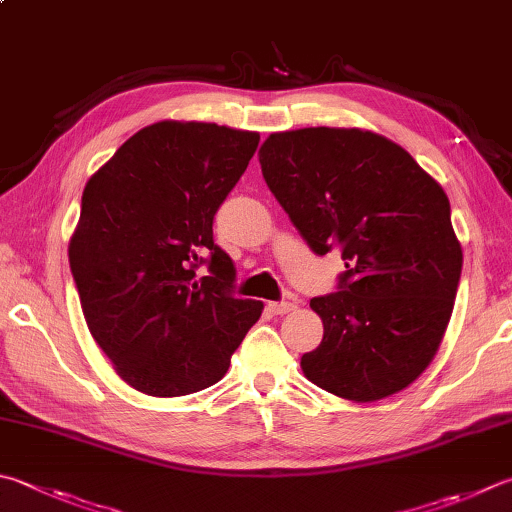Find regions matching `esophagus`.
<instances>
[{"instance_id": "1", "label": "esophagus", "mask_w": 512, "mask_h": 512, "mask_svg": "<svg viewBox=\"0 0 512 512\" xmlns=\"http://www.w3.org/2000/svg\"><path fill=\"white\" fill-rule=\"evenodd\" d=\"M294 303H289V301H272L267 305V310L272 312V314H287V312H292L294 310Z\"/></svg>"}]
</instances>
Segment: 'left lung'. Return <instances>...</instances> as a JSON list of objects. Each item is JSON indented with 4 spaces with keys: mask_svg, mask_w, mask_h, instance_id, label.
<instances>
[{
    "mask_svg": "<svg viewBox=\"0 0 512 512\" xmlns=\"http://www.w3.org/2000/svg\"><path fill=\"white\" fill-rule=\"evenodd\" d=\"M258 160L312 252L339 247L345 260L336 292L310 301L325 332L303 354L305 376L361 403L408 388L437 354L464 263L446 191L361 129L272 133Z\"/></svg>",
    "mask_w": 512,
    "mask_h": 512,
    "instance_id": "1",
    "label": "left lung"
}]
</instances>
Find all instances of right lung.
Segmentation results:
<instances>
[{
  "label": "right lung",
  "mask_w": 512,
  "mask_h": 512,
  "mask_svg": "<svg viewBox=\"0 0 512 512\" xmlns=\"http://www.w3.org/2000/svg\"><path fill=\"white\" fill-rule=\"evenodd\" d=\"M258 140L209 122H156L86 182L71 274L95 343L131 388L182 397L218 383L263 312L236 296L234 260L214 243L216 211ZM200 264L209 277L197 278Z\"/></svg>",
  "instance_id": "obj_1"
}]
</instances>
